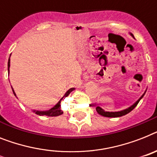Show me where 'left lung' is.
Instances as JSON below:
<instances>
[{
    "instance_id": "1",
    "label": "left lung",
    "mask_w": 157,
    "mask_h": 157,
    "mask_svg": "<svg viewBox=\"0 0 157 157\" xmlns=\"http://www.w3.org/2000/svg\"><path fill=\"white\" fill-rule=\"evenodd\" d=\"M131 35H132V36L134 38L133 34H131ZM144 94H145V93L143 94L142 96H141L140 98L138 99V100L136 101V102L134 103L133 105H131L130 107L127 108V109H123V110H120V111H115V112L105 111V110H104L102 108H101L100 106H97L96 110H97V112H98L99 114H101V116H104V117H108V118H118V117H121V116L126 115V114H128V113H130V112L132 111V109H134V108L136 107V105H137V104L139 103V101H140L143 98V97L144 96Z\"/></svg>"
}]
</instances>
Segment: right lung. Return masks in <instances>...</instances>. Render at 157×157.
I'll return each instance as SVG.
<instances>
[{
	"instance_id": "1",
	"label": "right lung",
	"mask_w": 157,
	"mask_h": 157,
	"mask_svg": "<svg viewBox=\"0 0 157 157\" xmlns=\"http://www.w3.org/2000/svg\"><path fill=\"white\" fill-rule=\"evenodd\" d=\"M10 58H9V61H8V72L9 73H10ZM11 88H12V86H11ZM75 90V88H71V89H69V90H67V92L65 93V94L63 95V97L62 98L60 99V100L59 101L58 103H57L56 105H54L53 107L51 108L50 109H48V110H33V112L34 113H35L36 114H38V115H46V116H48V117H56V116H59V115H61V114H63V112L60 109V102H61V100L63 98H65L66 97H67L68 95L70 94V93L72 91H73V90ZM12 90H13V94H14V96H16V94H15L14 90H13V89L12 88Z\"/></svg>"
}]
</instances>
